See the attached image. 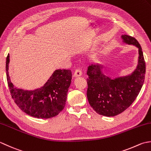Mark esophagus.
Segmentation results:
<instances>
[{"label":"esophagus","instance_id":"obj_1","mask_svg":"<svg viewBox=\"0 0 151 151\" xmlns=\"http://www.w3.org/2000/svg\"><path fill=\"white\" fill-rule=\"evenodd\" d=\"M82 74V72H81V70H80L79 68H77L76 70V71L74 72V73H73V76L74 77H78L81 76Z\"/></svg>","mask_w":151,"mask_h":151}]
</instances>
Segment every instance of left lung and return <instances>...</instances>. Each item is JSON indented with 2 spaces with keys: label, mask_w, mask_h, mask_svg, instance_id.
<instances>
[{
  "label": "left lung",
  "mask_w": 151,
  "mask_h": 151,
  "mask_svg": "<svg viewBox=\"0 0 151 151\" xmlns=\"http://www.w3.org/2000/svg\"><path fill=\"white\" fill-rule=\"evenodd\" d=\"M125 43L139 49V60L136 70L131 75L111 79L104 75L100 65L88 67L87 99L91 106L99 115L113 116L124 111L134 102L143 85L145 61L142 49L137 40L122 35Z\"/></svg>",
  "instance_id": "1"
}]
</instances>
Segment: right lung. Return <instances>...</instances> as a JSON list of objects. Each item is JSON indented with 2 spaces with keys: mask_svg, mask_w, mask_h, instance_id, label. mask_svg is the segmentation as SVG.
Here are the masks:
<instances>
[{
  "mask_svg": "<svg viewBox=\"0 0 151 151\" xmlns=\"http://www.w3.org/2000/svg\"><path fill=\"white\" fill-rule=\"evenodd\" d=\"M10 56L6 63V78L12 98L21 110L38 119H50L57 116L65 106L68 88L71 83L70 70H56L42 87L34 91H24L15 87L8 75Z\"/></svg>",
  "mask_w": 151,
  "mask_h": 151,
  "instance_id": "right-lung-1",
  "label": "right lung"
}]
</instances>
